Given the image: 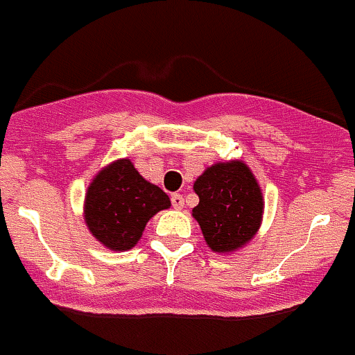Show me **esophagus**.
Returning a JSON list of instances; mask_svg holds the SVG:
<instances>
[{
	"mask_svg": "<svg viewBox=\"0 0 355 355\" xmlns=\"http://www.w3.org/2000/svg\"><path fill=\"white\" fill-rule=\"evenodd\" d=\"M170 201H172V205H174V209H178V211H181L183 205H185V198L181 194H172L170 196Z\"/></svg>",
	"mask_w": 355,
	"mask_h": 355,
	"instance_id": "obj_1",
	"label": "esophagus"
}]
</instances>
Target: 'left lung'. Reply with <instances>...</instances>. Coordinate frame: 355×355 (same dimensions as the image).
<instances>
[{
    "instance_id": "left-lung-1",
    "label": "left lung",
    "mask_w": 355,
    "mask_h": 355,
    "mask_svg": "<svg viewBox=\"0 0 355 355\" xmlns=\"http://www.w3.org/2000/svg\"><path fill=\"white\" fill-rule=\"evenodd\" d=\"M200 203L192 216L214 253H232L251 242L262 222V191L243 161L209 166L196 180Z\"/></svg>"
}]
</instances>
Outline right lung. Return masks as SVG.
Instances as JSON below:
<instances>
[{"label": "right lung", "mask_w": 355, "mask_h": 355, "mask_svg": "<svg viewBox=\"0 0 355 355\" xmlns=\"http://www.w3.org/2000/svg\"><path fill=\"white\" fill-rule=\"evenodd\" d=\"M170 207V198L139 174L130 159L102 168L87 187L84 220L89 232L113 251H128L154 214Z\"/></svg>", "instance_id": "add662e5"}]
</instances>
